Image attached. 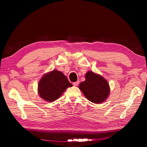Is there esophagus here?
I'll return each instance as SVG.
<instances>
[{
    "label": "esophagus",
    "mask_w": 147,
    "mask_h": 147,
    "mask_svg": "<svg viewBox=\"0 0 147 147\" xmlns=\"http://www.w3.org/2000/svg\"><path fill=\"white\" fill-rule=\"evenodd\" d=\"M78 84H79V82H78V81H77V82H74V83H73V84H74V86H77Z\"/></svg>",
    "instance_id": "34e87169"
}]
</instances>
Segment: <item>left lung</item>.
<instances>
[{
	"instance_id": "1",
	"label": "left lung",
	"mask_w": 147,
	"mask_h": 147,
	"mask_svg": "<svg viewBox=\"0 0 147 147\" xmlns=\"http://www.w3.org/2000/svg\"><path fill=\"white\" fill-rule=\"evenodd\" d=\"M85 81L78 88L86 98L95 104H101L109 97L110 92L109 84L102 75L89 71L85 75Z\"/></svg>"
}]
</instances>
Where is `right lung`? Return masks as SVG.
I'll use <instances>...</instances> for the list:
<instances>
[{"mask_svg":"<svg viewBox=\"0 0 147 147\" xmlns=\"http://www.w3.org/2000/svg\"><path fill=\"white\" fill-rule=\"evenodd\" d=\"M72 86L63 72L53 70L44 74L40 80L38 93L42 99L51 102L59 99L67 88Z\"/></svg>","mask_w":147,"mask_h":147,"instance_id":"add662e5","label":"right lung"}]
</instances>
